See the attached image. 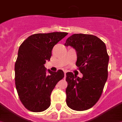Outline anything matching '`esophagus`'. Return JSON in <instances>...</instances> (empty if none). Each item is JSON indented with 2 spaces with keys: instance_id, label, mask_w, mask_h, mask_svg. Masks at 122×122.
Listing matches in <instances>:
<instances>
[{
  "instance_id": "esophagus-1",
  "label": "esophagus",
  "mask_w": 122,
  "mask_h": 122,
  "mask_svg": "<svg viewBox=\"0 0 122 122\" xmlns=\"http://www.w3.org/2000/svg\"><path fill=\"white\" fill-rule=\"evenodd\" d=\"M66 78V71H64V79Z\"/></svg>"
}]
</instances>
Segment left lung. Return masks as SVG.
<instances>
[{
	"label": "left lung",
	"mask_w": 122,
	"mask_h": 122,
	"mask_svg": "<svg viewBox=\"0 0 122 122\" xmlns=\"http://www.w3.org/2000/svg\"><path fill=\"white\" fill-rule=\"evenodd\" d=\"M64 46L76 49V65L83 74L82 78L71 72L66 74V104L74 110H86L99 100L107 80L109 56L106 45L95 36L74 34Z\"/></svg>",
	"instance_id": "obj_1"
}]
</instances>
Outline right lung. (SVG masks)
Wrapping results in <instances>:
<instances>
[{"label": "right lung", "mask_w": 122, "mask_h": 122, "mask_svg": "<svg viewBox=\"0 0 122 122\" xmlns=\"http://www.w3.org/2000/svg\"><path fill=\"white\" fill-rule=\"evenodd\" d=\"M68 35L54 32L32 34L24 41L15 63V83L19 98L26 109L41 112L51 105V94L58 82L64 78V72L48 70L44 64L50 60L54 45Z\"/></svg>", "instance_id": "right-lung-1"}]
</instances>
